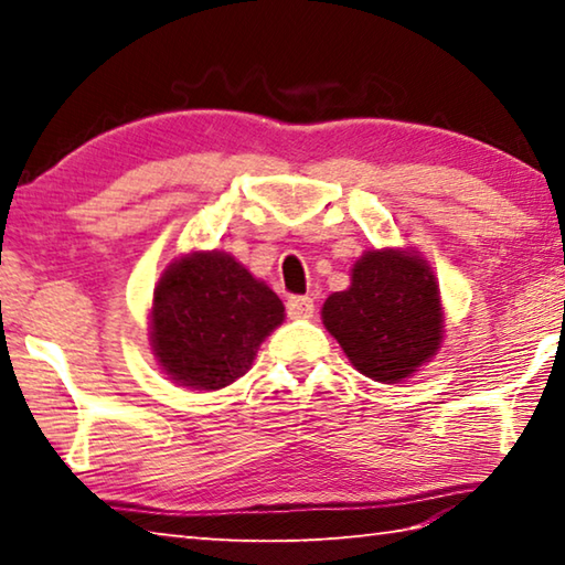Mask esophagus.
Wrapping results in <instances>:
<instances>
[{
	"label": "esophagus",
	"mask_w": 565,
	"mask_h": 565,
	"mask_svg": "<svg viewBox=\"0 0 565 565\" xmlns=\"http://www.w3.org/2000/svg\"><path fill=\"white\" fill-rule=\"evenodd\" d=\"M286 313H289V319H311L313 299H309V296H291V299L286 301Z\"/></svg>",
	"instance_id": "34e87169"
}]
</instances>
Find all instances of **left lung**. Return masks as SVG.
I'll use <instances>...</instances> for the list:
<instances>
[{
  "label": "left lung",
  "mask_w": 565,
  "mask_h": 565,
  "mask_svg": "<svg viewBox=\"0 0 565 565\" xmlns=\"http://www.w3.org/2000/svg\"><path fill=\"white\" fill-rule=\"evenodd\" d=\"M321 319L353 369L381 384L416 374L444 341L436 276L416 252L404 248L363 254L353 264L349 289L323 301Z\"/></svg>",
  "instance_id": "1"
}]
</instances>
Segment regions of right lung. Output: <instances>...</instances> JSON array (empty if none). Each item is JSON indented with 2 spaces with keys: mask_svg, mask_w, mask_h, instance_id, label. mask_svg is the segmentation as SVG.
<instances>
[{
  "mask_svg": "<svg viewBox=\"0 0 565 565\" xmlns=\"http://www.w3.org/2000/svg\"><path fill=\"white\" fill-rule=\"evenodd\" d=\"M284 321V303L224 252H191L154 286L151 351L181 386L216 391L244 376L262 341Z\"/></svg>",
  "mask_w": 565,
  "mask_h": 565,
  "instance_id": "right-lung-1",
  "label": "right lung"
}]
</instances>
